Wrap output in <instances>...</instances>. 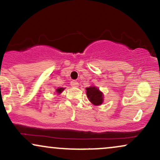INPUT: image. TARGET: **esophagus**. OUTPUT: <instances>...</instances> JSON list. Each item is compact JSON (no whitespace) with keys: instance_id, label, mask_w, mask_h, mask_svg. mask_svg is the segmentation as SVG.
<instances>
[{"instance_id":"obj_1","label":"esophagus","mask_w":160,"mask_h":160,"mask_svg":"<svg viewBox=\"0 0 160 160\" xmlns=\"http://www.w3.org/2000/svg\"><path fill=\"white\" fill-rule=\"evenodd\" d=\"M71 86H73V87H78L79 86V82H77L76 80H72L71 82Z\"/></svg>"}]
</instances>
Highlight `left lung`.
I'll return each instance as SVG.
<instances>
[{
    "mask_svg": "<svg viewBox=\"0 0 160 160\" xmlns=\"http://www.w3.org/2000/svg\"><path fill=\"white\" fill-rule=\"evenodd\" d=\"M86 95L92 104L95 106L101 105L104 102V94L99 90L98 87L95 86L86 88Z\"/></svg>",
    "mask_w": 160,
    "mask_h": 160,
    "instance_id": "8db88e82",
    "label": "left lung"
}]
</instances>
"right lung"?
Returning <instances> with one entry per match:
<instances>
[{
    "mask_svg": "<svg viewBox=\"0 0 160 160\" xmlns=\"http://www.w3.org/2000/svg\"><path fill=\"white\" fill-rule=\"evenodd\" d=\"M65 89V88H63V87H59V88H58V89H57L56 90V94L60 95V94H61V93L62 92L64 91V89Z\"/></svg>",
    "mask_w": 160,
    "mask_h": 160,
    "instance_id": "1",
    "label": "right lung"
}]
</instances>
